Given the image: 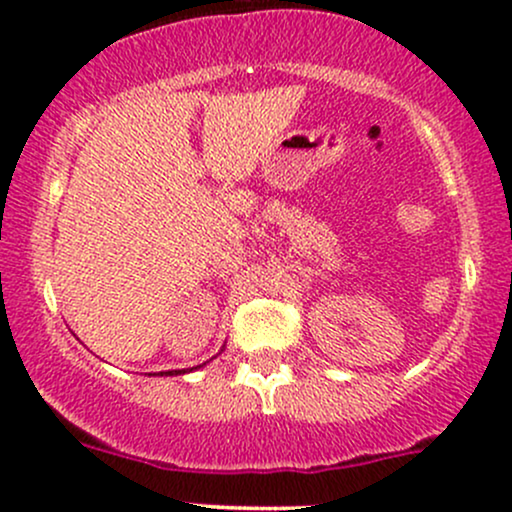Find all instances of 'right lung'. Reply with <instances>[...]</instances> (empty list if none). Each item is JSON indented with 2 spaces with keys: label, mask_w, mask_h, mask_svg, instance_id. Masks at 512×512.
I'll return each mask as SVG.
<instances>
[{
  "label": "right lung",
  "mask_w": 512,
  "mask_h": 512,
  "mask_svg": "<svg viewBox=\"0 0 512 512\" xmlns=\"http://www.w3.org/2000/svg\"><path fill=\"white\" fill-rule=\"evenodd\" d=\"M178 373H185V370H168V373H161V375H178Z\"/></svg>",
  "instance_id": "add662e5"
}]
</instances>
